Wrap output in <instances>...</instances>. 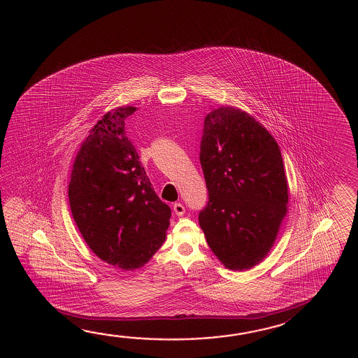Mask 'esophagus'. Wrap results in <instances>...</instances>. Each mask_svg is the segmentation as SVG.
Returning <instances> with one entry per match:
<instances>
[{
	"mask_svg": "<svg viewBox=\"0 0 358 358\" xmlns=\"http://www.w3.org/2000/svg\"><path fill=\"white\" fill-rule=\"evenodd\" d=\"M173 210H174L176 216H182L185 213V207L182 203H176L174 207H173Z\"/></svg>",
	"mask_w": 358,
	"mask_h": 358,
	"instance_id": "obj_1",
	"label": "esophagus"
}]
</instances>
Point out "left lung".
Returning a JSON list of instances; mask_svg holds the SVG:
<instances>
[{
  "mask_svg": "<svg viewBox=\"0 0 358 358\" xmlns=\"http://www.w3.org/2000/svg\"><path fill=\"white\" fill-rule=\"evenodd\" d=\"M199 161L208 203L198 220L207 244L227 268H252L271 250L288 211L279 145L253 116L222 106L205 117Z\"/></svg>",
  "mask_w": 358,
  "mask_h": 358,
  "instance_id": "1",
  "label": "left lung"
}]
</instances>
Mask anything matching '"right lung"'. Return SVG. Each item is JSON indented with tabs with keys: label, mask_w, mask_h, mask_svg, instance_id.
<instances>
[{
	"label": "right lung",
	"mask_w": 358,
	"mask_h": 358,
	"mask_svg": "<svg viewBox=\"0 0 358 358\" xmlns=\"http://www.w3.org/2000/svg\"><path fill=\"white\" fill-rule=\"evenodd\" d=\"M137 107L108 111L76 155L69 202L76 227L99 259L122 270L139 268L166 238L171 210L157 197L125 134Z\"/></svg>",
	"instance_id": "1"
}]
</instances>
